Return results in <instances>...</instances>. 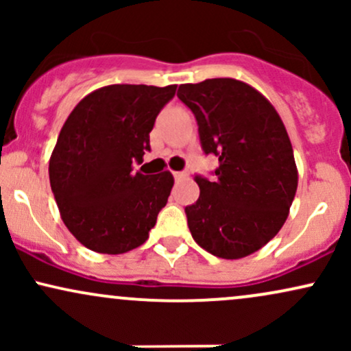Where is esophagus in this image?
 Segmentation results:
<instances>
[{
    "label": "esophagus",
    "instance_id": "34e87169",
    "mask_svg": "<svg viewBox=\"0 0 351 351\" xmlns=\"http://www.w3.org/2000/svg\"><path fill=\"white\" fill-rule=\"evenodd\" d=\"M173 176H175V180H183V178H186V173L184 171H175L173 173Z\"/></svg>",
    "mask_w": 351,
    "mask_h": 351
}]
</instances>
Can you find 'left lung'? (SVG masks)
Returning a JSON list of instances; mask_svg holds the SVG:
<instances>
[{"instance_id": "left-lung-1", "label": "left lung", "mask_w": 351, "mask_h": 351, "mask_svg": "<svg viewBox=\"0 0 351 351\" xmlns=\"http://www.w3.org/2000/svg\"><path fill=\"white\" fill-rule=\"evenodd\" d=\"M204 153L219 156L215 181L195 176L199 198L184 208L193 239L221 259L259 251L284 226L299 183L291 138L259 90L231 77L181 84Z\"/></svg>"}]
</instances>
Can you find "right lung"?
<instances>
[{
  "label": "right lung",
  "mask_w": 351,
  "mask_h": 351,
  "mask_svg": "<svg viewBox=\"0 0 351 351\" xmlns=\"http://www.w3.org/2000/svg\"><path fill=\"white\" fill-rule=\"evenodd\" d=\"M176 86L114 84L84 97L60 128L49 160L51 188L71 234L90 251L142 245L167 204L170 171H134L150 150L156 115Z\"/></svg>",
  "instance_id": "add662e5"
}]
</instances>
